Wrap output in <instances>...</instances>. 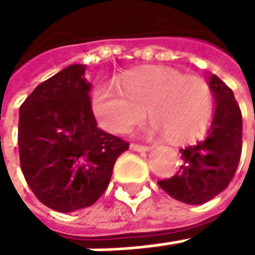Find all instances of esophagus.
Returning a JSON list of instances; mask_svg holds the SVG:
<instances>
[{
    "instance_id": "34e87169",
    "label": "esophagus",
    "mask_w": 255,
    "mask_h": 255,
    "mask_svg": "<svg viewBox=\"0 0 255 255\" xmlns=\"http://www.w3.org/2000/svg\"><path fill=\"white\" fill-rule=\"evenodd\" d=\"M130 150L133 151H139V153H145V151H150L151 146H146V145H137V143H131L130 145Z\"/></svg>"
}]
</instances>
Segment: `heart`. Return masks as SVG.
<instances>
[{
	"label": "heart",
	"mask_w": 255,
	"mask_h": 255,
	"mask_svg": "<svg viewBox=\"0 0 255 255\" xmlns=\"http://www.w3.org/2000/svg\"><path fill=\"white\" fill-rule=\"evenodd\" d=\"M118 85L101 84L92 92L93 116L104 130L124 133L148 113L142 133L188 140L207 130L214 112L213 92L199 76L173 67H142L119 76Z\"/></svg>",
	"instance_id": "1"
}]
</instances>
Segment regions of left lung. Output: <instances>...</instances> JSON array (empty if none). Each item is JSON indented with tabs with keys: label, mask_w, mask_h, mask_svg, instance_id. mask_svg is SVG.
Wrapping results in <instances>:
<instances>
[{
	"label": "left lung",
	"mask_w": 255,
	"mask_h": 255,
	"mask_svg": "<svg viewBox=\"0 0 255 255\" xmlns=\"http://www.w3.org/2000/svg\"><path fill=\"white\" fill-rule=\"evenodd\" d=\"M213 121L205 139L180 150L179 171L159 187L173 199L200 205L220 194L233 180L242 154V113L230 87L211 75Z\"/></svg>",
	"instance_id": "left-lung-1"
}]
</instances>
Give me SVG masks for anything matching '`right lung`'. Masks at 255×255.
Returning a JSON list of instances; mask_svg holds the SVG:
<instances>
[{"label": "right lung", "mask_w": 255, "mask_h": 255, "mask_svg": "<svg viewBox=\"0 0 255 255\" xmlns=\"http://www.w3.org/2000/svg\"><path fill=\"white\" fill-rule=\"evenodd\" d=\"M85 65L73 64L41 82L19 109L22 174L45 207L72 213L104 194L116 159L130 143L98 128Z\"/></svg>", "instance_id": "add662e5"}]
</instances>
